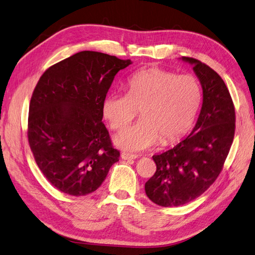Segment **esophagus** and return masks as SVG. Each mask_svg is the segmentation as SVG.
<instances>
[{
	"mask_svg": "<svg viewBox=\"0 0 255 255\" xmlns=\"http://www.w3.org/2000/svg\"><path fill=\"white\" fill-rule=\"evenodd\" d=\"M121 158L123 160H127V161H131V160H135L137 157L135 154H130V153H127V152H122L121 154Z\"/></svg>",
	"mask_w": 255,
	"mask_h": 255,
	"instance_id": "34e87169",
	"label": "esophagus"
}]
</instances>
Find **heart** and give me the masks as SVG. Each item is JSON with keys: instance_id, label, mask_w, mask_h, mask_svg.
Listing matches in <instances>:
<instances>
[{"instance_id": "obj_1", "label": "heart", "mask_w": 255, "mask_h": 255, "mask_svg": "<svg viewBox=\"0 0 255 255\" xmlns=\"http://www.w3.org/2000/svg\"><path fill=\"white\" fill-rule=\"evenodd\" d=\"M126 87L127 93H109L102 104L113 130L127 127L141 110L142 120L116 136L121 148L144 150L160 139L165 145L175 143L192 128L201 103V88L194 76L151 67L133 73Z\"/></svg>"}]
</instances>
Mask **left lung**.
<instances>
[{"label": "left lung", "instance_id": "8db88e82", "mask_svg": "<svg viewBox=\"0 0 255 255\" xmlns=\"http://www.w3.org/2000/svg\"><path fill=\"white\" fill-rule=\"evenodd\" d=\"M193 65L202 88V107L192 132L172 148L152 155L154 175L145 183L148 198L161 207H179L203 194L223 169L235 132L231 95L218 74L201 61Z\"/></svg>", "mask_w": 255, "mask_h": 255}]
</instances>
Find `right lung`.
I'll use <instances>...</instances> for the list:
<instances>
[{"label":"right lung","mask_w":255,"mask_h":255,"mask_svg":"<svg viewBox=\"0 0 255 255\" xmlns=\"http://www.w3.org/2000/svg\"><path fill=\"white\" fill-rule=\"evenodd\" d=\"M131 63L84 51L40 77L29 104L28 143L38 167L60 192L93 193L119 161L102 122V104L114 76Z\"/></svg>","instance_id":"right-lung-1"}]
</instances>
